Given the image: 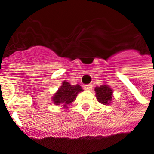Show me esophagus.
Masks as SVG:
<instances>
[{
  "instance_id": "obj_1",
  "label": "esophagus",
  "mask_w": 154,
  "mask_h": 154,
  "mask_svg": "<svg viewBox=\"0 0 154 154\" xmlns=\"http://www.w3.org/2000/svg\"><path fill=\"white\" fill-rule=\"evenodd\" d=\"M84 89H85V90H91L92 85H85Z\"/></svg>"
}]
</instances>
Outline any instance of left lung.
I'll use <instances>...</instances> for the list:
<instances>
[{"label": "left lung", "instance_id": "obj_1", "mask_svg": "<svg viewBox=\"0 0 154 154\" xmlns=\"http://www.w3.org/2000/svg\"><path fill=\"white\" fill-rule=\"evenodd\" d=\"M95 93L97 101L105 105H109L112 101V89L107 85H101L95 88Z\"/></svg>", "mask_w": 154, "mask_h": 154}]
</instances>
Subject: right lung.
Wrapping results in <instances>:
<instances>
[{"instance_id": "1", "label": "right lung", "mask_w": 154, "mask_h": 154, "mask_svg": "<svg viewBox=\"0 0 154 154\" xmlns=\"http://www.w3.org/2000/svg\"><path fill=\"white\" fill-rule=\"evenodd\" d=\"M82 91L83 89L79 85H72L65 81L62 82V85L53 95L52 100L55 105H62L64 108H68V105L76 100L77 94Z\"/></svg>"}]
</instances>
